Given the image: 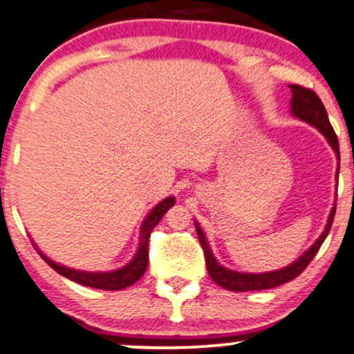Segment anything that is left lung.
I'll list each match as a JSON object with an SVG mask.
<instances>
[{"mask_svg": "<svg viewBox=\"0 0 354 354\" xmlns=\"http://www.w3.org/2000/svg\"><path fill=\"white\" fill-rule=\"evenodd\" d=\"M290 92H292V99H290V114L294 118L304 120V122L310 124L313 127H316L319 133L324 136L326 141L329 142V146L333 147V151L336 153L337 162H339V142H337V138L335 134V129H333L331 122H329L328 112H326L324 106H322L321 99L316 95V92H313L310 88H304L301 85H289ZM339 174V165H337L336 169V178ZM336 213V205L333 207L331 213H329L328 223H326L324 232L319 235V239L310 245L304 254L301 255L297 260H294L292 263L284 267V269L272 270V272H262V274H250V272H236L230 270L227 267H223L218 260L213 255L212 248L208 245V240L205 236L203 230H201L200 223L195 220L196 234L198 239H200L201 247H203L205 252V260H207V269L209 277H212L213 282H216L220 287L227 290H234V292H247V290H263V289H274V287L286 284V282L296 279L306 267L309 266V262L313 260L314 255L317 254L322 242L328 236L329 230H331L333 218H335Z\"/></svg>", "mask_w": 354, "mask_h": 354, "instance_id": "1", "label": "left lung"}]
</instances>
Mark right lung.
I'll use <instances>...</instances> for the list:
<instances>
[{
    "label": "right lung",
    "instance_id": "add662e5",
    "mask_svg": "<svg viewBox=\"0 0 354 354\" xmlns=\"http://www.w3.org/2000/svg\"><path fill=\"white\" fill-rule=\"evenodd\" d=\"M174 196L165 198L162 201L151 209L147 213V216L142 221L141 232H139V247L136 250L133 260L129 263H126L124 267H120L118 270H109V272H85V270H77L70 269L67 266H60L58 262H53L52 259H48L44 252L40 250L37 245L38 254L41 255V259L52 267L53 270H57L58 274L64 275V277L70 279V281L77 282V284H82L87 287H94V289H104V290H120L126 289V287L136 284L139 279L142 277L147 269V260H149V252H147V243H149V235L153 232V228L159 223V220L162 218L168 209L174 205Z\"/></svg>",
    "mask_w": 354,
    "mask_h": 354
}]
</instances>
